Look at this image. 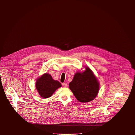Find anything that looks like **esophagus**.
Here are the masks:
<instances>
[{
    "instance_id": "34e87169",
    "label": "esophagus",
    "mask_w": 135,
    "mask_h": 135,
    "mask_svg": "<svg viewBox=\"0 0 135 135\" xmlns=\"http://www.w3.org/2000/svg\"><path fill=\"white\" fill-rule=\"evenodd\" d=\"M62 86L64 87H66L68 86V84L66 83H62Z\"/></svg>"
}]
</instances>
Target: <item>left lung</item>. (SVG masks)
Segmentation results:
<instances>
[{"instance_id":"obj_1","label":"left lung","mask_w":135,"mask_h":135,"mask_svg":"<svg viewBox=\"0 0 135 135\" xmlns=\"http://www.w3.org/2000/svg\"><path fill=\"white\" fill-rule=\"evenodd\" d=\"M83 72H76L69 88L78 101L83 103L93 100L98 95L100 84L93 71L88 67Z\"/></svg>"}]
</instances>
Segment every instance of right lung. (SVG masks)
<instances>
[{"label": "right lung", "instance_id": "add662e5", "mask_svg": "<svg viewBox=\"0 0 135 135\" xmlns=\"http://www.w3.org/2000/svg\"><path fill=\"white\" fill-rule=\"evenodd\" d=\"M35 86L40 96L48 98L51 96L62 85L58 80L54 79L50 74L44 73L37 79Z\"/></svg>", "mask_w": 135, "mask_h": 135}]
</instances>
